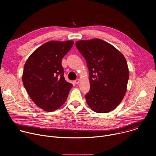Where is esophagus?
Returning a JSON list of instances; mask_svg holds the SVG:
<instances>
[{
	"label": "esophagus",
	"mask_w": 156,
	"mask_h": 156,
	"mask_svg": "<svg viewBox=\"0 0 156 156\" xmlns=\"http://www.w3.org/2000/svg\"><path fill=\"white\" fill-rule=\"evenodd\" d=\"M80 82V79H77V80H76L75 81V83L76 84H79Z\"/></svg>",
	"instance_id": "34e87169"
}]
</instances>
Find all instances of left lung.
<instances>
[{
    "mask_svg": "<svg viewBox=\"0 0 156 156\" xmlns=\"http://www.w3.org/2000/svg\"><path fill=\"white\" fill-rule=\"evenodd\" d=\"M76 46L90 71V90L85 95L87 105L97 113L110 112L126 91L129 73L125 57L110 44L98 38L78 41Z\"/></svg>",
    "mask_w": 156,
    "mask_h": 156,
    "instance_id": "8db88e82",
    "label": "left lung"
}]
</instances>
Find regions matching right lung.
I'll return each instance as SVG.
<instances>
[{"label":"right lung","mask_w":156,"mask_h":156,"mask_svg":"<svg viewBox=\"0 0 156 156\" xmlns=\"http://www.w3.org/2000/svg\"><path fill=\"white\" fill-rule=\"evenodd\" d=\"M73 44V41L47 42L37 48L25 64L23 85L36 105L47 112L60 107L73 86L65 80L62 59Z\"/></svg>","instance_id":"right-lung-1"}]
</instances>
